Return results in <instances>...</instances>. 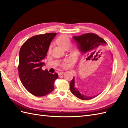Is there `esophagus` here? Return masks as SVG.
Returning <instances> with one entry per match:
<instances>
[{"instance_id": "obj_1", "label": "esophagus", "mask_w": 128, "mask_h": 128, "mask_svg": "<svg viewBox=\"0 0 128 128\" xmlns=\"http://www.w3.org/2000/svg\"><path fill=\"white\" fill-rule=\"evenodd\" d=\"M63 74H64V72H58L59 76H61V75H62Z\"/></svg>"}]
</instances>
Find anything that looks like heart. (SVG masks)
<instances>
[{"mask_svg":"<svg viewBox=\"0 0 128 128\" xmlns=\"http://www.w3.org/2000/svg\"><path fill=\"white\" fill-rule=\"evenodd\" d=\"M56 43L59 47L63 49V50H65V49H67L69 47L70 43H71V41H70L69 38L66 35L62 34L56 38ZM65 62H66L64 63V66L66 65V61Z\"/></svg>","mask_w":128,"mask_h":128,"instance_id":"heart-1","label":"heart"}]
</instances>
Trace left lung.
Instances as JSON below:
<instances>
[{
    "label": "left lung",
    "mask_w": 128,
    "mask_h": 128,
    "mask_svg": "<svg viewBox=\"0 0 128 128\" xmlns=\"http://www.w3.org/2000/svg\"><path fill=\"white\" fill-rule=\"evenodd\" d=\"M72 38L76 42L78 49L82 53L85 58H90L94 54L98 53L100 49L107 44V42L102 38L93 33L84 34L79 36H74ZM70 91L73 94L82 100H91L99 94L94 96H88L81 94L75 85L74 76L70 82Z\"/></svg>",
    "instance_id": "1"
}]
</instances>
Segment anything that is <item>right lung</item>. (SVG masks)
<instances>
[{
	"label": "right lung",
	"instance_id": "obj_1",
	"mask_svg": "<svg viewBox=\"0 0 128 128\" xmlns=\"http://www.w3.org/2000/svg\"><path fill=\"white\" fill-rule=\"evenodd\" d=\"M56 33L38 34L31 37L24 43L19 52L18 75L23 86L30 93L38 97L50 94L54 88L57 73L50 74L43 70V60Z\"/></svg>",
	"mask_w": 128,
	"mask_h": 128
}]
</instances>
